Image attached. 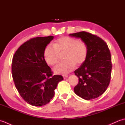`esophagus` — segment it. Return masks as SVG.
<instances>
[{
	"label": "esophagus",
	"mask_w": 125,
	"mask_h": 125,
	"mask_svg": "<svg viewBox=\"0 0 125 125\" xmlns=\"http://www.w3.org/2000/svg\"><path fill=\"white\" fill-rule=\"evenodd\" d=\"M63 77L64 79H66L67 77H68V75H63Z\"/></svg>",
	"instance_id": "obj_1"
}]
</instances>
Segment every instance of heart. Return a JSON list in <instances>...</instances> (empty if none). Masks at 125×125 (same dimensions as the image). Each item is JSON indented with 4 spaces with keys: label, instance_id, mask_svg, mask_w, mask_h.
Segmentation results:
<instances>
[{
    "label": "heart",
    "instance_id": "b5f03b06",
    "mask_svg": "<svg viewBox=\"0 0 125 125\" xmlns=\"http://www.w3.org/2000/svg\"><path fill=\"white\" fill-rule=\"evenodd\" d=\"M64 52L65 60L58 63L53 69L56 74L64 75L75 69L76 64L80 65L85 62L88 49L86 44L78 40L64 36L57 39L54 46L48 44L43 52L44 60L48 64L54 65L59 60L60 54Z\"/></svg>",
    "mask_w": 125,
    "mask_h": 125
}]
</instances>
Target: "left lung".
Listing matches in <instances>:
<instances>
[{"label":"left lung","instance_id":"1","mask_svg":"<svg viewBox=\"0 0 125 125\" xmlns=\"http://www.w3.org/2000/svg\"><path fill=\"white\" fill-rule=\"evenodd\" d=\"M69 36L80 38L88 49L85 62L74 71L79 78L74 92L85 100L94 99L103 94L110 84L112 67L110 51L103 40L91 33L81 31Z\"/></svg>","mask_w":125,"mask_h":125}]
</instances>
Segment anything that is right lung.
Masks as SVG:
<instances>
[{"instance_id":"right-lung-1","label":"right lung","mask_w":125,"mask_h":125,"mask_svg":"<svg viewBox=\"0 0 125 125\" xmlns=\"http://www.w3.org/2000/svg\"><path fill=\"white\" fill-rule=\"evenodd\" d=\"M54 36L37 37L22 44L15 52L12 73L15 86L23 100L31 105L41 106L49 103L61 75L52 76L44 60L43 52Z\"/></svg>"}]
</instances>
